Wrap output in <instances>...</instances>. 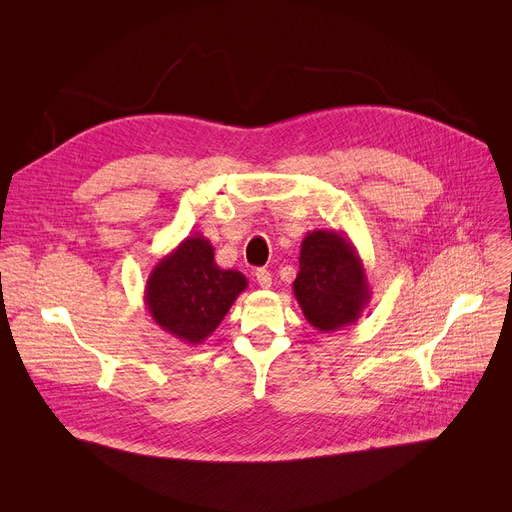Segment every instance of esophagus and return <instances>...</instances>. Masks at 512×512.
Returning <instances> with one entry per match:
<instances>
[{
	"instance_id": "obj_1",
	"label": "esophagus",
	"mask_w": 512,
	"mask_h": 512,
	"mask_svg": "<svg viewBox=\"0 0 512 512\" xmlns=\"http://www.w3.org/2000/svg\"><path fill=\"white\" fill-rule=\"evenodd\" d=\"M255 277H257V284L261 288H271V273L267 269H257Z\"/></svg>"
}]
</instances>
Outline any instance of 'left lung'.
<instances>
[{
  "instance_id": "obj_1",
  "label": "left lung",
  "mask_w": 512,
  "mask_h": 512,
  "mask_svg": "<svg viewBox=\"0 0 512 512\" xmlns=\"http://www.w3.org/2000/svg\"><path fill=\"white\" fill-rule=\"evenodd\" d=\"M302 314L320 333L357 322L371 300L363 261L341 230H310L300 245V271L292 284Z\"/></svg>"
}]
</instances>
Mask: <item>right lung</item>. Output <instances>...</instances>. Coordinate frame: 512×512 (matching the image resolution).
Masks as SVG:
<instances>
[{"label":"right lung","mask_w":512,"mask_h":512,"mask_svg":"<svg viewBox=\"0 0 512 512\" xmlns=\"http://www.w3.org/2000/svg\"><path fill=\"white\" fill-rule=\"evenodd\" d=\"M247 286L241 271L216 265L214 247L206 237L194 235L151 269L145 306L163 331L188 345H200Z\"/></svg>","instance_id":"1"}]
</instances>
